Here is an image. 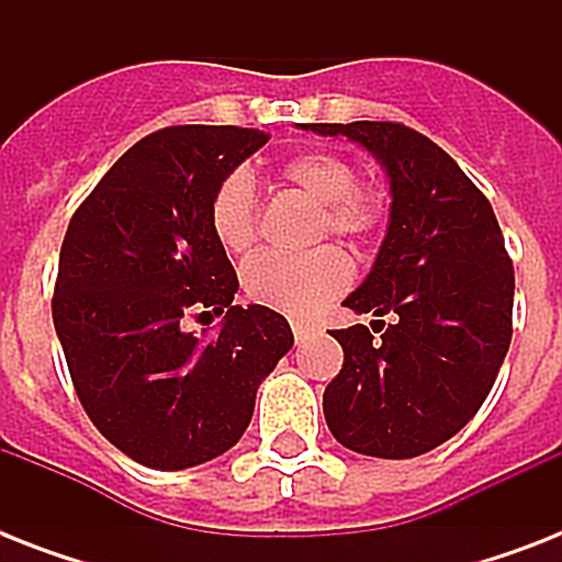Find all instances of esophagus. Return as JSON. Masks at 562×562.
Segmentation results:
<instances>
[{"label":"esophagus","mask_w":562,"mask_h":562,"mask_svg":"<svg viewBox=\"0 0 562 562\" xmlns=\"http://www.w3.org/2000/svg\"><path fill=\"white\" fill-rule=\"evenodd\" d=\"M291 333H294V341L303 344L308 338V335L315 333V326L306 324V321H291Z\"/></svg>","instance_id":"esophagus-1"}]
</instances>
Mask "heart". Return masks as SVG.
Segmentation results:
<instances>
[{
  "instance_id": "obj_1",
  "label": "heart",
  "mask_w": 562,
  "mask_h": 562,
  "mask_svg": "<svg viewBox=\"0 0 562 562\" xmlns=\"http://www.w3.org/2000/svg\"><path fill=\"white\" fill-rule=\"evenodd\" d=\"M280 180L317 203L315 238L335 236L352 247L368 245L387 215L384 192L375 183L356 180V166L344 154L300 151L280 166ZM206 218L215 241L229 254H245L256 241L259 203L250 180L233 171L212 189ZM350 282V262L333 245L308 254H259L241 268V291L256 306L308 317L338 297Z\"/></svg>"
}]
</instances>
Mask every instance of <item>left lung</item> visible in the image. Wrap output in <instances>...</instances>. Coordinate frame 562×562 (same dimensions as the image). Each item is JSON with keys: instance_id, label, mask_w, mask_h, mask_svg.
<instances>
[{"instance_id": "obj_1", "label": "left lung", "mask_w": 562, "mask_h": 562, "mask_svg": "<svg viewBox=\"0 0 562 562\" xmlns=\"http://www.w3.org/2000/svg\"><path fill=\"white\" fill-rule=\"evenodd\" d=\"M306 131L364 145L393 198L373 271L344 300L379 321L333 329L344 364L324 391L326 426L352 452L417 458L458 435L496 382L514 335V262L484 192L428 136L400 122Z\"/></svg>"}]
</instances>
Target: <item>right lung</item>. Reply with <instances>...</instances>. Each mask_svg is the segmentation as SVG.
Returning <instances> with one entry per match:
<instances>
[{"instance_id": "1", "label": "right lung", "mask_w": 562, "mask_h": 562, "mask_svg": "<svg viewBox=\"0 0 562 562\" xmlns=\"http://www.w3.org/2000/svg\"><path fill=\"white\" fill-rule=\"evenodd\" d=\"M271 134L171 125L127 148L75 210L52 317L87 417L143 467L187 470L238 443L289 321L233 306L238 277L206 218L212 189ZM225 312L212 339L187 316Z\"/></svg>"}]
</instances>
